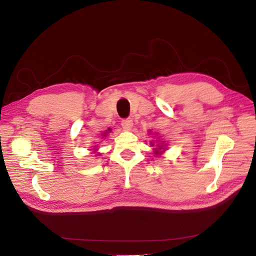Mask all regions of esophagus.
<instances>
[{
	"label": "esophagus",
	"mask_w": 256,
	"mask_h": 256,
	"mask_svg": "<svg viewBox=\"0 0 256 256\" xmlns=\"http://www.w3.org/2000/svg\"><path fill=\"white\" fill-rule=\"evenodd\" d=\"M121 126L124 130H130V128L132 126V118H126L121 121Z\"/></svg>",
	"instance_id": "1"
}]
</instances>
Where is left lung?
Masks as SVG:
<instances>
[{"instance_id":"obj_1","label":"left lung","mask_w":256,"mask_h":256,"mask_svg":"<svg viewBox=\"0 0 256 256\" xmlns=\"http://www.w3.org/2000/svg\"><path fill=\"white\" fill-rule=\"evenodd\" d=\"M159 152V150H157V152Z\"/></svg>"}]
</instances>
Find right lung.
<instances>
[{
  "label": "right lung",
  "instance_id": "obj_1",
  "mask_svg": "<svg viewBox=\"0 0 256 256\" xmlns=\"http://www.w3.org/2000/svg\"><path fill=\"white\" fill-rule=\"evenodd\" d=\"M108 130H110V128H108Z\"/></svg>",
  "mask_w": 256,
  "mask_h": 256
}]
</instances>
